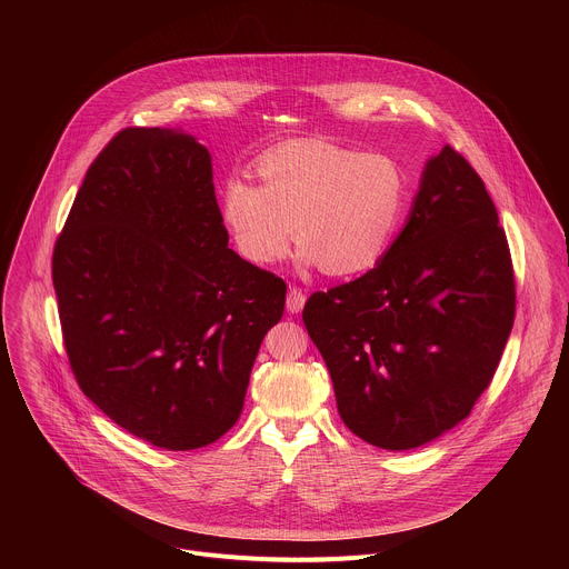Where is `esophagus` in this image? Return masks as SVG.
Here are the masks:
<instances>
[{"label": "esophagus", "instance_id": "34e87169", "mask_svg": "<svg viewBox=\"0 0 569 569\" xmlns=\"http://www.w3.org/2000/svg\"><path fill=\"white\" fill-rule=\"evenodd\" d=\"M303 303H306V295L301 292V288L292 286V288L288 290V297H286V308H288L290 312H299V310L303 308Z\"/></svg>", "mask_w": 569, "mask_h": 569}]
</instances>
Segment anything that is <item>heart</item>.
Masks as SVG:
<instances>
[{"label":"heart","instance_id":"b5f03b06","mask_svg":"<svg viewBox=\"0 0 569 569\" xmlns=\"http://www.w3.org/2000/svg\"><path fill=\"white\" fill-rule=\"evenodd\" d=\"M261 187L231 178L220 216L238 254L257 266L281 261L297 236L301 259L347 277L373 268L408 209L398 161L323 139H299L257 161Z\"/></svg>","mask_w":569,"mask_h":569}]
</instances>
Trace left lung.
<instances>
[{"instance_id": "8db88e82", "label": "left lung", "mask_w": 569, "mask_h": 569, "mask_svg": "<svg viewBox=\"0 0 569 569\" xmlns=\"http://www.w3.org/2000/svg\"><path fill=\"white\" fill-rule=\"evenodd\" d=\"M513 317L507 233L452 146L426 164L408 224L376 268L303 306L345 426L385 450L419 448L470 415Z\"/></svg>"}]
</instances>
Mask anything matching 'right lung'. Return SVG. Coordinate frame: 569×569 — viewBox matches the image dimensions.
Masks as SVG:
<instances>
[{
	"label": "right lung",
	"mask_w": 569,
	"mask_h": 569,
	"mask_svg": "<svg viewBox=\"0 0 569 569\" xmlns=\"http://www.w3.org/2000/svg\"><path fill=\"white\" fill-rule=\"evenodd\" d=\"M211 154L191 134L126 128L92 161L51 274L78 387L167 450L220 439L240 417L286 281L227 248Z\"/></svg>",
	"instance_id": "1"
}]
</instances>
